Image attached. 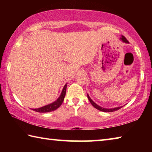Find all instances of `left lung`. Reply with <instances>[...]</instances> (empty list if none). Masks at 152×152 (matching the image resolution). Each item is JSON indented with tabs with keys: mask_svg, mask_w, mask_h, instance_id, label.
<instances>
[{
	"mask_svg": "<svg viewBox=\"0 0 152 152\" xmlns=\"http://www.w3.org/2000/svg\"><path fill=\"white\" fill-rule=\"evenodd\" d=\"M121 39L123 42H125V43H128V41L127 40V39H126L125 37H124V36H122V37L121 38ZM87 96H88V99L89 100V101L91 102V103L92 104V106H93L94 108H96V109L101 110V111H103V112H113V111H115V110H117L120 109L122 107H117V108H113V109H104V108H102L101 107L99 106V105H97L96 103H95L94 102L92 101V100L90 98V96H88V94L87 95Z\"/></svg>",
	"mask_w": 152,
	"mask_h": 152,
	"instance_id": "left-lung-1",
	"label": "left lung"
}]
</instances>
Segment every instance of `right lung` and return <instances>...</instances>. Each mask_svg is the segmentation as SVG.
<instances>
[{
  "label": "right lung",
  "instance_id": "1",
  "mask_svg": "<svg viewBox=\"0 0 152 152\" xmlns=\"http://www.w3.org/2000/svg\"><path fill=\"white\" fill-rule=\"evenodd\" d=\"M66 87H67V84L64 86L60 97H59L55 102H53L50 104L46 105V106L42 107L41 108H38V109H33L32 110H34V111L39 112V113H48V112L53 111V110H55L57 109L58 108H59L61 106V104H62V102L64 101V97H65V95H66Z\"/></svg>",
  "mask_w": 152,
  "mask_h": 152
}]
</instances>
